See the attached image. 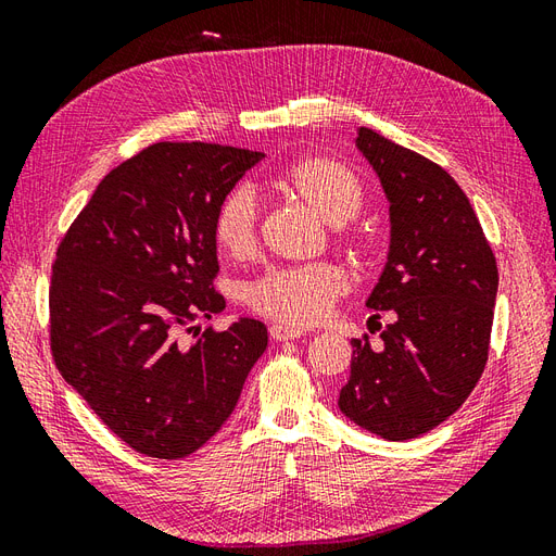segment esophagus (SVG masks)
Returning a JSON list of instances; mask_svg holds the SVG:
<instances>
[{"label":"esophagus","instance_id":"obj_1","mask_svg":"<svg viewBox=\"0 0 556 556\" xmlns=\"http://www.w3.org/2000/svg\"><path fill=\"white\" fill-rule=\"evenodd\" d=\"M268 333H271L274 341H292V339H301V336H304V329L288 327V325H274L271 329H268Z\"/></svg>","mask_w":556,"mask_h":556}]
</instances>
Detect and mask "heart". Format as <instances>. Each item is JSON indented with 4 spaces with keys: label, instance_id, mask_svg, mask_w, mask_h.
Here are the masks:
<instances>
[{
    "label": "heart",
    "instance_id": "obj_1",
    "mask_svg": "<svg viewBox=\"0 0 556 556\" xmlns=\"http://www.w3.org/2000/svg\"><path fill=\"white\" fill-rule=\"evenodd\" d=\"M276 188L313 211L319 220L341 227L364 206V185L359 176L325 155H308L292 162L276 176ZM257 197L245 185L233 188L217 206L213 233L215 241L231 257H250L257 245ZM348 290L339 266L311 264L276 268L248 292L250 306L282 325L304 327L323 319L333 301Z\"/></svg>",
    "mask_w": 556,
    "mask_h": 556
}]
</instances>
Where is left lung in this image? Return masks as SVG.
I'll use <instances>...</instances> for the list:
<instances>
[{"label": "left lung", "instance_id": "8db88e82", "mask_svg": "<svg viewBox=\"0 0 556 556\" xmlns=\"http://www.w3.org/2000/svg\"><path fill=\"white\" fill-rule=\"evenodd\" d=\"M355 146L390 204V250L366 306L396 319L378 348L368 336L352 339L339 408L384 441H408L457 413L480 380L498 268L445 169L368 127L357 129Z\"/></svg>", "mask_w": 556, "mask_h": 556}]
</instances>
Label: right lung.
Listing matches in <instances>:
<instances>
[{
	"label": "right lung",
	"instance_id": "right-lung-1",
	"mask_svg": "<svg viewBox=\"0 0 556 556\" xmlns=\"http://www.w3.org/2000/svg\"><path fill=\"white\" fill-rule=\"evenodd\" d=\"M262 157L199 141L150 146L104 176L58 248L55 364L117 439L148 457L182 459L220 431L266 350V327L252 317L180 339L197 317L225 311L213 290L215 213Z\"/></svg>",
	"mask_w": 556,
	"mask_h": 556
}]
</instances>
